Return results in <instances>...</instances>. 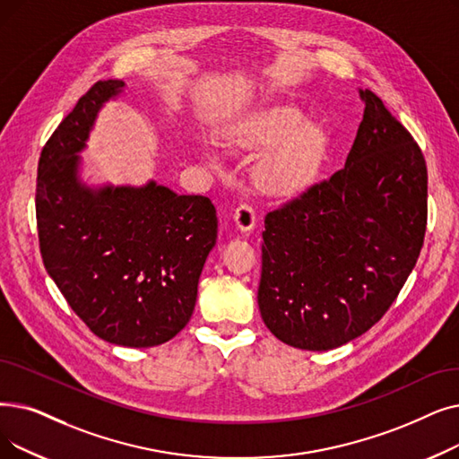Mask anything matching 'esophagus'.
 Segmentation results:
<instances>
[{
  "instance_id": "1",
  "label": "esophagus",
  "mask_w": 459,
  "mask_h": 459,
  "mask_svg": "<svg viewBox=\"0 0 459 459\" xmlns=\"http://www.w3.org/2000/svg\"><path fill=\"white\" fill-rule=\"evenodd\" d=\"M234 223L240 230H251L256 223V212L249 203H242L234 210Z\"/></svg>"
}]
</instances>
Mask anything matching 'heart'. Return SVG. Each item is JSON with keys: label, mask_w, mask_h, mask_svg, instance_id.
<instances>
[{"label": "heart", "mask_w": 459, "mask_h": 459, "mask_svg": "<svg viewBox=\"0 0 459 459\" xmlns=\"http://www.w3.org/2000/svg\"><path fill=\"white\" fill-rule=\"evenodd\" d=\"M302 123V114L294 108H277L255 122L246 129V141L249 143H273L283 138L256 169V178L264 187L283 191L300 186L311 176L318 150H321V133L316 127Z\"/></svg>", "instance_id": "b5f03b06"}]
</instances>
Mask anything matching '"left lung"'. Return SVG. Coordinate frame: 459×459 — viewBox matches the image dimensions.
<instances>
[{"instance_id":"left-lung-1","label":"left lung","mask_w":459,"mask_h":459,"mask_svg":"<svg viewBox=\"0 0 459 459\" xmlns=\"http://www.w3.org/2000/svg\"><path fill=\"white\" fill-rule=\"evenodd\" d=\"M345 167L266 213L258 307L283 343L328 351L381 321L428 225V169L371 90Z\"/></svg>"}]
</instances>
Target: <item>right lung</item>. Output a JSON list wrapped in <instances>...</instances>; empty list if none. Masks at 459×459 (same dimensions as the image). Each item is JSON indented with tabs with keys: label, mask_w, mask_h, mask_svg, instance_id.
Instances as JSON below:
<instances>
[{
	"label": "right lung",
	"mask_w": 459,
	"mask_h": 459,
	"mask_svg": "<svg viewBox=\"0 0 459 459\" xmlns=\"http://www.w3.org/2000/svg\"><path fill=\"white\" fill-rule=\"evenodd\" d=\"M124 86L95 82L52 133L39 157L35 215L43 264L71 309L101 340L143 349L189 323L217 213L208 196L155 182L99 191L78 182L76 153Z\"/></svg>",
	"instance_id": "right-lung-1"
}]
</instances>
